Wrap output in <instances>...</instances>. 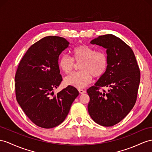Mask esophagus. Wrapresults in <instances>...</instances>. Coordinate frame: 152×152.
Listing matches in <instances>:
<instances>
[{
    "label": "esophagus",
    "instance_id": "obj_1",
    "mask_svg": "<svg viewBox=\"0 0 152 152\" xmlns=\"http://www.w3.org/2000/svg\"><path fill=\"white\" fill-rule=\"evenodd\" d=\"M78 91H79V92L80 93V94H85V93L86 92V91L83 90V89H78Z\"/></svg>",
    "mask_w": 152,
    "mask_h": 152
}]
</instances>
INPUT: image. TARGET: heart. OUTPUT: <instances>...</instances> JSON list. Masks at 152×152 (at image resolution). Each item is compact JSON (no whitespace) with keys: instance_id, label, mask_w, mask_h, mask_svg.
Masks as SVG:
<instances>
[{"instance_id":"heart-1","label":"heart","mask_w":152,"mask_h":152,"mask_svg":"<svg viewBox=\"0 0 152 152\" xmlns=\"http://www.w3.org/2000/svg\"><path fill=\"white\" fill-rule=\"evenodd\" d=\"M72 58L67 55H62L58 60V66L65 74H69L75 68V61L81 63V71L72 73L65 78L64 82L69 86L83 88L92 81L93 76L100 77L105 72L108 66L106 54L86 45L77 46L72 51Z\"/></svg>"}]
</instances>
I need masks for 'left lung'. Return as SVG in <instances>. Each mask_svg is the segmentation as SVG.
Returning a JSON list of instances; mask_svg holds the SVG:
<instances>
[{
    "instance_id": "1",
    "label": "left lung",
    "mask_w": 152,
    "mask_h": 152,
    "mask_svg": "<svg viewBox=\"0 0 152 152\" xmlns=\"http://www.w3.org/2000/svg\"><path fill=\"white\" fill-rule=\"evenodd\" d=\"M107 50L105 72L87 89L90 97L88 112L99 125L112 126L123 120L133 108L137 99L140 71L134 53L121 39L108 34L91 41ZM100 87L108 88L99 91Z\"/></svg>"
}]
</instances>
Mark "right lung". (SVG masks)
<instances>
[{
	"label": "right lung",
	"mask_w": 152,
	"mask_h": 152,
	"mask_svg": "<svg viewBox=\"0 0 152 152\" xmlns=\"http://www.w3.org/2000/svg\"><path fill=\"white\" fill-rule=\"evenodd\" d=\"M69 44L62 37L43 38L30 47L18 65L15 77L17 102L40 127L51 128L60 124L79 95L75 87L69 85L51 96L62 81L59 56Z\"/></svg>",
	"instance_id": "add662e5"
}]
</instances>
